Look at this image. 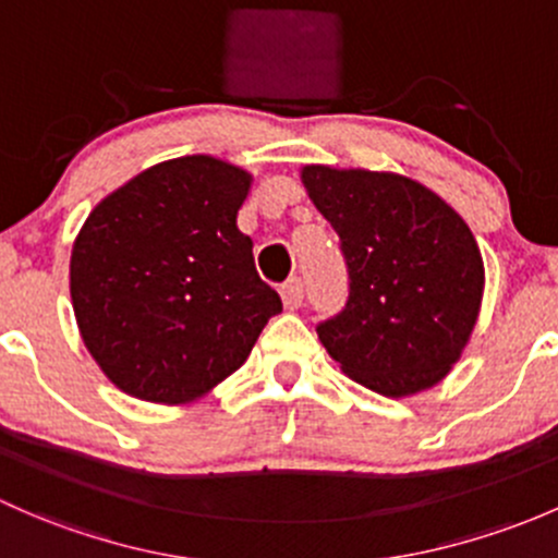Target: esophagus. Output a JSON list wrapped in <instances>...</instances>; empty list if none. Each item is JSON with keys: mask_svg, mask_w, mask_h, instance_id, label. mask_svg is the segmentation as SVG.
Returning <instances> with one entry per match:
<instances>
[{"mask_svg": "<svg viewBox=\"0 0 558 558\" xmlns=\"http://www.w3.org/2000/svg\"><path fill=\"white\" fill-rule=\"evenodd\" d=\"M280 299H283V307L286 310H299V304H302V299H304L302 280H299V278L289 280V283H286L283 289H280Z\"/></svg>", "mask_w": 558, "mask_h": 558, "instance_id": "1", "label": "esophagus"}]
</instances>
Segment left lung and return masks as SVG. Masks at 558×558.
<instances>
[{"instance_id": "left-lung-1", "label": "left lung", "mask_w": 558, "mask_h": 558, "mask_svg": "<svg viewBox=\"0 0 558 558\" xmlns=\"http://www.w3.org/2000/svg\"><path fill=\"white\" fill-rule=\"evenodd\" d=\"M302 181L339 234L350 275L344 310L318 324L326 353L387 398L441 383L484 296V262L462 216L398 173L304 166Z\"/></svg>"}]
</instances>
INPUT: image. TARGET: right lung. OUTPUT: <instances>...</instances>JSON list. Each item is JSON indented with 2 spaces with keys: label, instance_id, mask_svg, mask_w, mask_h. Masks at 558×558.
<instances>
[{
  "label": "right lung",
  "instance_id": "right-lung-1",
  "mask_svg": "<svg viewBox=\"0 0 558 558\" xmlns=\"http://www.w3.org/2000/svg\"><path fill=\"white\" fill-rule=\"evenodd\" d=\"M251 173L210 155L151 166L104 197L74 240L82 342L128 396L190 403L251 355L283 310L238 230Z\"/></svg>",
  "mask_w": 558,
  "mask_h": 558
}]
</instances>
